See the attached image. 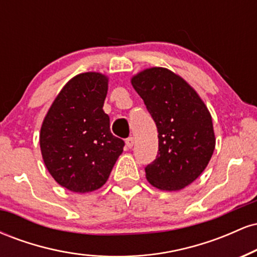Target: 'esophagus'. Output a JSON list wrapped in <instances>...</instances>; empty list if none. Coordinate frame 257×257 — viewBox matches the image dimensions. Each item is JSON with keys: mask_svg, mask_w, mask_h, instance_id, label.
I'll list each match as a JSON object with an SVG mask.
<instances>
[{"mask_svg": "<svg viewBox=\"0 0 257 257\" xmlns=\"http://www.w3.org/2000/svg\"><path fill=\"white\" fill-rule=\"evenodd\" d=\"M125 144H126V146L129 147V149H132V147L134 146V138L131 137V138L126 139V140H125Z\"/></svg>", "mask_w": 257, "mask_h": 257, "instance_id": "esophagus-1", "label": "esophagus"}]
</instances>
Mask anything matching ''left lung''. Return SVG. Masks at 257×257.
Listing matches in <instances>:
<instances>
[{
    "label": "left lung",
    "instance_id": "obj_1",
    "mask_svg": "<svg viewBox=\"0 0 257 257\" xmlns=\"http://www.w3.org/2000/svg\"><path fill=\"white\" fill-rule=\"evenodd\" d=\"M158 131V155L145 168L146 179L162 191H179L204 172L215 150L211 114L184 78L166 67L133 76Z\"/></svg>",
    "mask_w": 257,
    "mask_h": 257
}]
</instances>
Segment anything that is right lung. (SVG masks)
<instances>
[{"instance_id":"right-lung-1","label":"right lung","mask_w":257,"mask_h":257,"mask_svg":"<svg viewBox=\"0 0 257 257\" xmlns=\"http://www.w3.org/2000/svg\"><path fill=\"white\" fill-rule=\"evenodd\" d=\"M108 77L79 73L58 94L40 133L46 168L59 185L76 193L99 190L123 152L124 141L112 135L102 110Z\"/></svg>"}]
</instances>
